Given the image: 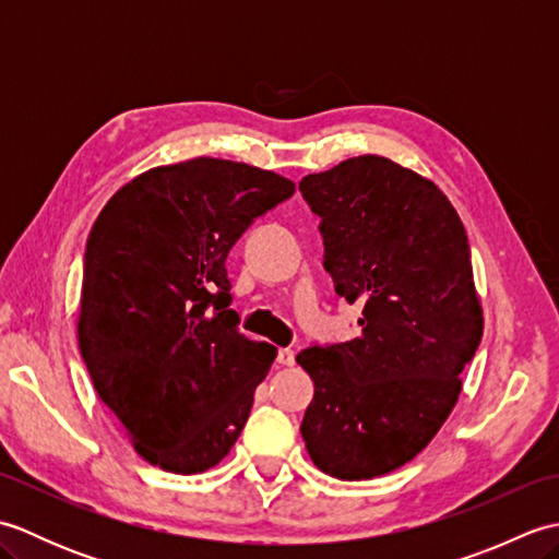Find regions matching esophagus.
<instances>
[{
	"label": "esophagus",
	"mask_w": 559,
	"mask_h": 559,
	"mask_svg": "<svg viewBox=\"0 0 559 559\" xmlns=\"http://www.w3.org/2000/svg\"><path fill=\"white\" fill-rule=\"evenodd\" d=\"M276 360H278V365H283V367H290V365H295V350H290V348H281V350H278V355H276Z\"/></svg>",
	"instance_id": "esophagus-1"
}]
</instances>
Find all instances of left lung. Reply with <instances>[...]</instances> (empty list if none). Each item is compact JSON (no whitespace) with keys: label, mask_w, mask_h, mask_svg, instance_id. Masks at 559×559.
Returning a JSON list of instances; mask_svg holds the SVG:
<instances>
[{"label":"left lung","mask_w":559,"mask_h":559,"mask_svg":"<svg viewBox=\"0 0 559 559\" xmlns=\"http://www.w3.org/2000/svg\"><path fill=\"white\" fill-rule=\"evenodd\" d=\"M324 269L362 334L298 353L314 399L300 432L319 471L370 480L430 444L483 338L468 237L432 180L382 156L302 177Z\"/></svg>","instance_id":"8db88e82"}]
</instances>
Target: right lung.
Returning <instances> with one entry per match:
<instances>
[{
    "label": "right lung",
    "mask_w": 559,
    "mask_h": 559,
    "mask_svg": "<svg viewBox=\"0 0 559 559\" xmlns=\"http://www.w3.org/2000/svg\"><path fill=\"white\" fill-rule=\"evenodd\" d=\"M293 192L276 173L204 156L141 173L93 223L79 350L153 466L204 473L240 437L276 348L237 331L225 259Z\"/></svg>",
    "instance_id": "right-lung-1"
}]
</instances>
